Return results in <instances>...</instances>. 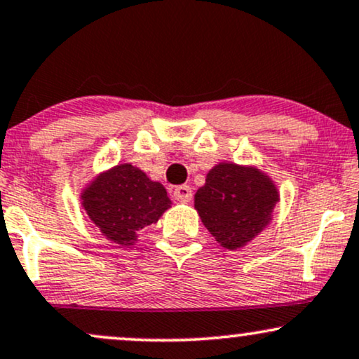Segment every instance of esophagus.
<instances>
[{
	"label": "esophagus",
	"mask_w": 359,
	"mask_h": 359,
	"mask_svg": "<svg viewBox=\"0 0 359 359\" xmlns=\"http://www.w3.org/2000/svg\"><path fill=\"white\" fill-rule=\"evenodd\" d=\"M174 198L177 202L187 204V202L192 201V189L189 185H179V187L174 189Z\"/></svg>",
	"instance_id": "esophagus-1"
}]
</instances>
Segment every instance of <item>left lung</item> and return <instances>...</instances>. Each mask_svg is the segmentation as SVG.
Listing matches in <instances>:
<instances>
[{"label": "left lung", "instance_id": "1", "mask_svg": "<svg viewBox=\"0 0 359 359\" xmlns=\"http://www.w3.org/2000/svg\"><path fill=\"white\" fill-rule=\"evenodd\" d=\"M279 191L269 175L252 165L219 162L196 192L194 207L222 248L237 250L273 221Z\"/></svg>", "mask_w": 359, "mask_h": 359}]
</instances>
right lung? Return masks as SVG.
Returning a JSON list of instances; mask_svg holds the SVG:
<instances>
[{
    "label": "right lung",
    "mask_w": 359,
    "mask_h": 359,
    "mask_svg": "<svg viewBox=\"0 0 359 359\" xmlns=\"http://www.w3.org/2000/svg\"><path fill=\"white\" fill-rule=\"evenodd\" d=\"M80 198L93 226L122 248L135 244L138 232L157 222L172 205L165 187L132 163H118L98 174Z\"/></svg>",
    "instance_id": "1"
}]
</instances>
